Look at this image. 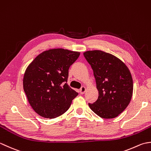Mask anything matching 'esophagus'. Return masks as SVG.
<instances>
[{"instance_id": "34e87169", "label": "esophagus", "mask_w": 151, "mask_h": 151, "mask_svg": "<svg viewBox=\"0 0 151 151\" xmlns=\"http://www.w3.org/2000/svg\"><path fill=\"white\" fill-rule=\"evenodd\" d=\"M86 89L85 86H82V87L81 88V89H80V93H81V94H84L86 92Z\"/></svg>"}]
</instances>
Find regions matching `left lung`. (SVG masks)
I'll list each match as a JSON object with an SVG mask.
<instances>
[{"label":"left lung","instance_id":"left-lung-1","mask_svg":"<svg viewBox=\"0 0 151 151\" xmlns=\"http://www.w3.org/2000/svg\"><path fill=\"white\" fill-rule=\"evenodd\" d=\"M93 70L97 100L89 103L91 110L103 119L115 118L129 104L133 93V81L127 65L117 57L101 50L84 53Z\"/></svg>","mask_w":151,"mask_h":151}]
</instances>
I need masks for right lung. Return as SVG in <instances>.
<instances>
[{"mask_svg": "<svg viewBox=\"0 0 151 151\" xmlns=\"http://www.w3.org/2000/svg\"><path fill=\"white\" fill-rule=\"evenodd\" d=\"M79 52L54 49L38 55L25 71L23 89L34 110L54 119L68 110L78 93L67 84L70 66Z\"/></svg>", "mask_w": 151, "mask_h": 151, "instance_id": "add662e5", "label": "right lung"}]
</instances>
